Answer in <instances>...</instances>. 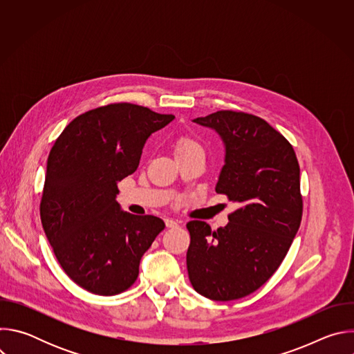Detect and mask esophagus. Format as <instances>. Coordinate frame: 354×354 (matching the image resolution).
Returning <instances> with one entry per match:
<instances>
[{
    "instance_id": "34e87169",
    "label": "esophagus",
    "mask_w": 354,
    "mask_h": 354,
    "mask_svg": "<svg viewBox=\"0 0 354 354\" xmlns=\"http://www.w3.org/2000/svg\"><path fill=\"white\" fill-rule=\"evenodd\" d=\"M165 225L168 228H172V227H176L178 225V221H175L174 218H165Z\"/></svg>"
}]
</instances>
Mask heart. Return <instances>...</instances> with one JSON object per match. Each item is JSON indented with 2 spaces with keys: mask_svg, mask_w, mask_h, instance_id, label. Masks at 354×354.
Instances as JSON below:
<instances>
[{
  "mask_svg": "<svg viewBox=\"0 0 354 354\" xmlns=\"http://www.w3.org/2000/svg\"><path fill=\"white\" fill-rule=\"evenodd\" d=\"M192 148H200V145L194 140H192L189 137H180L178 140V142H176L175 154L180 153V151H186V149H192Z\"/></svg>",
  "mask_w": 354,
  "mask_h": 354,
  "instance_id": "1",
  "label": "heart"
}]
</instances>
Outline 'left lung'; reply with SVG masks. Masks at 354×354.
Returning a JSON list of instances; mask_svg holds the SVG:
<instances>
[{
	"label": "left lung",
	"mask_w": 354,
	"mask_h": 354,
	"mask_svg": "<svg viewBox=\"0 0 354 354\" xmlns=\"http://www.w3.org/2000/svg\"><path fill=\"white\" fill-rule=\"evenodd\" d=\"M192 122L220 136L225 156L216 192L236 210L216 231L205 221L187 223L189 280L206 298L238 299L272 277L299 228L298 161L291 144L258 116L220 111Z\"/></svg>",
	"instance_id": "1"
}]
</instances>
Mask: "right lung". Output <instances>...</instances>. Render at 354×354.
<instances>
[{
  "instance_id": "add662e5",
  "label": "right lung",
  "mask_w": 354,
  "mask_h": 354,
  "mask_svg": "<svg viewBox=\"0 0 354 354\" xmlns=\"http://www.w3.org/2000/svg\"><path fill=\"white\" fill-rule=\"evenodd\" d=\"M174 119L131 104L102 106L75 118L50 151L41 225L64 272L89 292L127 290L165 227L156 216L123 212L116 197L148 137Z\"/></svg>"
}]
</instances>
